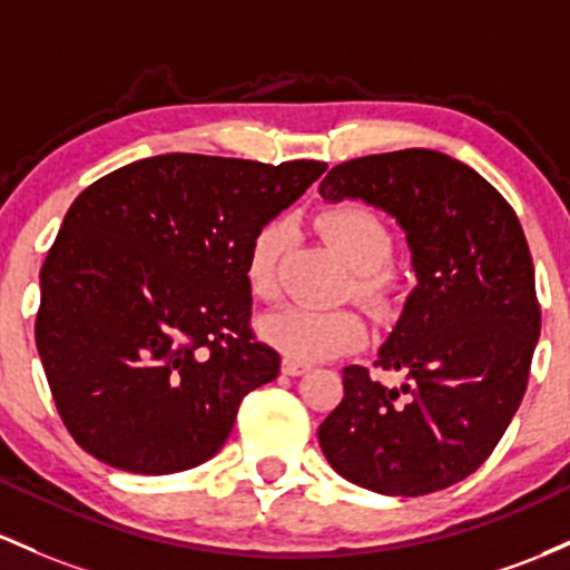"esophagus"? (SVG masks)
I'll list each match as a JSON object with an SVG mask.
<instances>
[{
  "label": "esophagus",
  "mask_w": 570,
  "mask_h": 570,
  "mask_svg": "<svg viewBox=\"0 0 570 570\" xmlns=\"http://www.w3.org/2000/svg\"><path fill=\"white\" fill-rule=\"evenodd\" d=\"M306 368H309V366H304V363H298V361H291V357H285V361H283V374L285 376H302Z\"/></svg>",
  "instance_id": "obj_1"
}]
</instances>
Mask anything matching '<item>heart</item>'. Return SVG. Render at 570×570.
<instances>
[{
	"label": "heart",
	"mask_w": 570,
	"mask_h": 570,
	"mask_svg": "<svg viewBox=\"0 0 570 570\" xmlns=\"http://www.w3.org/2000/svg\"><path fill=\"white\" fill-rule=\"evenodd\" d=\"M325 239L355 272V296L374 315H390L399 302V279L387 268L393 258V234L374 209L363 204H338L317 217ZM285 220H272L258 228L245 258V283L261 302L277 296V266L287 245ZM258 334L268 347L298 363H315L361 347L366 323L355 309H315V306H279L261 317Z\"/></svg>",
	"instance_id": "b5f03b06"
}]
</instances>
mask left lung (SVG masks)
Listing matches in <instances>:
<instances>
[{"mask_svg": "<svg viewBox=\"0 0 570 570\" xmlns=\"http://www.w3.org/2000/svg\"><path fill=\"white\" fill-rule=\"evenodd\" d=\"M320 196L395 217L417 277L376 353L404 382L344 368L320 450L338 476L382 495L450 488L490 458L528 387L541 309L520 220L479 171L425 147L338 164Z\"/></svg>", "mask_w": 570, "mask_h": 570, "instance_id": "obj_1", "label": "left lung"}]
</instances>
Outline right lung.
<instances>
[{
    "instance_id": "1",
    "label": "right lung",
    "mask_w": 570,
    "mask_h": 570,
    "mask_svg": "<svg viewBox=\"0 0 570 570\" xmlns=\"http://www.w3.org/2000/svg\"><path fill=\"white\" fill-rule=\"evenodd\" d=\"M325 169L166 153L75 199L42 264L35 336L88 455L156 476L226 444L242 399L279 374L250 331L247 247Z\"/></svg>"
}]
</instances>
